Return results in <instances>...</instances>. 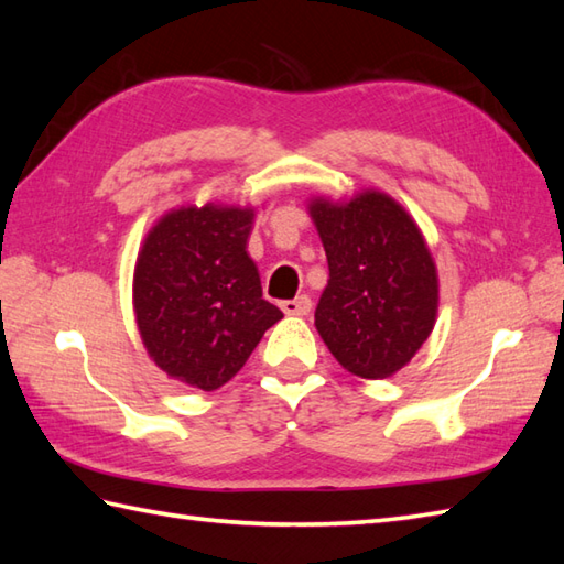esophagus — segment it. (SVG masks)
I'll return each instance as SVG.
<instances>
[{
	"label": "esophagus",
	"instance_id": "34e87169",
	"mask_svg": "<svg viewBox=\"0 0 564 564\" xmlns=\"http://www.w3.org/2000/svg\"><path fill=\"white\" fill-rule=\"evenodd\" d=\"M281 310L285 315H307L310 310H313V301H310L307 295H297V297H293V301H283L281 303Z\"/></svg>",
	"mask_w": 564,
	"mask_h": 564
}]
</instances>
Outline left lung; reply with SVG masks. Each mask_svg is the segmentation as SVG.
Listing matches in <instances>:
<instances>
[{"label": "left lung", "mask_w": 564, "mask_h": 564, "mask_svg": "<svg viewBox=\"0 0 564 564\" xmlns=\"http://www.w3.org/2000/svg\"><path fill=\"white\" fill-rule=\"evenodd\" d=\"M310 215L329 263L315 310L319 337L354 376L398 373L429 339L438 310L436 267L422 232L380 191L349 203L315 198Z\"/></svg>", "instance_id": "8db88e82"}]
</instances>
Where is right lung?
I'll return each instance as SVG.
<instances>
[{
  "label": "right lung",
  "instance_id": "add662e5",
  "mask_svg": "<svg viewBox=\"0 0 564 564\" xmlns=\"http://www.w3.org/2000/svg\"><path fill=\"white\" fill-rule=\"evenodd\" d=\"M251 208H178L142 245L133 303L145 349L166 376L218 390L283 317L261 297L257 263L247 254Z\"/></svg>",
  "mask_w": 564,
  "mask_h": 564
}]
</instances>
